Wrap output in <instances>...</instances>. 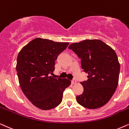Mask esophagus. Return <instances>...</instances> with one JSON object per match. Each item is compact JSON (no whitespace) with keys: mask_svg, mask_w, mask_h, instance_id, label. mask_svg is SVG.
<instances>
[{"mask_svg":"<svg viewBox=\"0 0 129 129\" xmlns=\"http://www.w3.org/2000/svg\"><path fill=\"white\" fill-rule=\"evenodd\" d=\"M71 83L73 84H74L76 83V80H75V79H74V80L71 81Z\"/></svg>","mask_w":129,"mask_h":129,"instance_id":"34e87169","label":"esophagus"}]
</instances>
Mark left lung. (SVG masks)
Instances as JSON below:
<instances>
[{
    "label": "left lung",
    "instance_id": "1",
    "mask_svg": "<svg viewBox=\"0 0 129 129\" xmlns=\"http://www.w3.org/2000/svg\"><path fill=\"white\" fill-rule=\"evenodd\" d=\"M81 59L88 80L81 82L82 94L77 96L79 104L89 109L100 108L109 102L118 85L120 63L115 51L98 39H86L68 47Z\"/></svg>",
    "mask_w": 129,
    "mask_h": 129
}]
</instances>
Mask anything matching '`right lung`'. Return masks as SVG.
Instances as JSON below:
<instances>
[{"instance_id": "1", "label": "right lung", "mask_w": 129, "mask_h": 129, "mask_svg": "<svg viewBox=\"0 0 129 129\" xmlns=\"http://www.w3.org/2000/svg\"><path fill=\"white\" fill-rule=\"evenodd\" d=\"M68 45V42L38 38L19 52L16 68L20 88L27 99L41 110H50L59 105L65 89L71 84L68 79L51 75L58 56Z\"/></svg>"}]
</instances>
